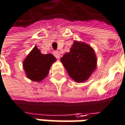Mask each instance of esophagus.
I'll use <instances>...</instances> for the list:
<instances>
[{"mask_svg":"<svg viewBox=\"0 0 125 125\" xmlns=\"http://www.w3.org/2000/svg\"><path fill=\"white\" fill-rule=\"evenodd\" d=\"M53 55H54L55 57L56 58H58V59H59L60 57H61V54H60V52H59L58 51H54V52H53Z\"/></svg>","mask_w":125,"mask_h":125,"instance_id":"esophagus-1","label":"esophagus"}]
</instances>
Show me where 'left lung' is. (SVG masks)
Returning <instances> with one entry per match:
<instances>
[{
    "instance_id": "obj_1",
    "label": "left lung",
    "mask_w": 125,
    "mask_h": 125,
    "mask_svg": "<svg viewBox=\"0 0 125 125\" xmlns=\"http://www.w3.org/2000/svg\"><path fill=\"white\" fill-rule=\"evenodd\" d=\"M70 77L78 83L86 81L97 67L94 49L83 42L74 41L70 51L61 58Z\"/></svg>"
}]
</instances>
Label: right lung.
Wrapping results in <instances>:
<instances>
[{
    "label": "right lung",
    "mask_w": 125,
    "mask_h": 125,
    "mask_svg": "<svg viewBox=\"0 0 125 125\" xmlns=\"http://www.w3.org/2000/svg\"><path fill=\"white\" fill-rule=\"evenodd\" d=\"M56 58L52 54H42L35 46L23 61L22 67L28 78L41 82L48 75L52 64Z\"/></svg>",
    "instance_id": "1"
}]
</instances>
